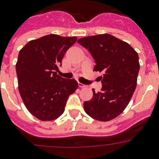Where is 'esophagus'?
I'll use <instances>...</instances> for the list:
<instances>
[{"label": "esophagus", "mask_w": 159, "mask_h": 159, "mask_svg": "<svg viewBox=\"0 0 159 159\" xmlns=\"http://www.w3.org/2000/svg\"><path fill=\"white\" fill-rule=\"evenodd\" d=\"M78 85H79V87H80V88H86V87H87L85 84H81V83H80V82L78 83Z\"/></svg>", "instance_id": "esophagus-1"}]
</instances>
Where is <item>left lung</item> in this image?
I'll use <instances>...</instances> for the list:
<instances>
[{"label":"left lung","mask_w":159,"mask_h":159,"mask_svg":"<svg viewBox=\"0 0 159 159\" xmlns=\"http://www.w3.org/2000/svg\"><path fill=\"white\" fill-rule=\"evenodd\" d=\"M95 60L94 71H102L100 92L84 102L88 116L106 122L119 116L127 107L137 84L139 56L131 46L110 34L88 36L77 40Z\"/></svg>","instance_id":"1"}]
</instances>
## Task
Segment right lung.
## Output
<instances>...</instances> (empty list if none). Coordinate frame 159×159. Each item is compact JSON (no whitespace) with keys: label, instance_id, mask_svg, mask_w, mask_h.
Masks as SVG:
<instances>
[{"label":"right lung","instance_id":"right-lung-1","mask_svg":"<svg viewBox=\"0 0 159 159\" xmlns=\"http://www.w3.org/2000/svg\"><path fill=\"white\" fill-rule=\"evenodd\" d=\"M76 40L50 34L31 40L20 51L16 64L20 94L29 111L40 120L60 117L68 96L78 88L75 79L67 80L57 73Z\"/></svg>","mask_w":159,"mask_h":159}]
</instances>
